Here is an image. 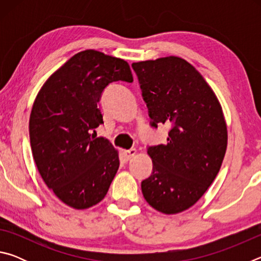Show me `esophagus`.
I'll return each instance as SVG.
<instances>
[{
    "instance_id": "1",
    "label": "esophagus",
    "mask_w": 261,
    "mask_h": 261,
    "mask_svg": "<svg viewBox=\"0 0 261 261\" xmlns=\"http://www.w3.org/2000/svg\"><path fill=\"white\" fill-rule=\"evenodd\" d=\"M136 152H137V151H136V148L124 149V151L122 152V158H123V160H124V161L130 160V159L135 155Z\"/></svg>"
}]
</instances>
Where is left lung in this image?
<instances>
[{
  "instance_id": "8db88e82",
  "label": "left lung",
  "mask_w": 261,
  "mask_h": 261,
  "mask_svg": "<svg viewBox=\"0 0 261 261\" xmlns=\"http://www.w3.org/2000/svg\"><path fill=\"white\" fill-rule=\"evenodd\" d=\"M151 118L169 125L166 144L147 147L151 176L144 198L165 214L188 210L213 183L226 154L228 134L218 99L194 67L180 57L132 63Z\"/></svg>"
}]
</instances>
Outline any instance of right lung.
Listing matches in <instances>:
<instances>
[{"mask_svg": "<svg viewBox=\"0 0 261 261\" xmlns=\"http://www.w3.org/2000/svg\"><path fill=\"white\" fill-rule=\"evenodd\" d=\"M118 81L134 82L124 60L81 51L51 74L33 103L29 130L35 165L56 197L76 210L102 200L120 167L112 143L91 135L103 123L98 102L105 88Z\"/></svg>", "mask_w": 261, "mask_h": 261, "instance_id": "add662e5", "label": "right lung"}]
</instances>
